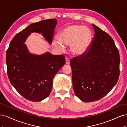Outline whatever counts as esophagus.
Instances as JSON below:
<instances>
[{
	"label": "esophagus",
	"instance_id": "obj_1",
	"mask_svg": "<svg viewBox=\"0 0 127 127\" xmlns=\"http://www.w3.org/2000/svg\"><path fill=\"white\" fill-rule=\"evenodd\" d=\"M66 64H70V60L69 59H66Z\"/></svg>",
	"mask_w": 127,
	"mask_h": 127
}]
</instances>
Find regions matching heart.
<instances>
[{
  "instance_id": "obj_1",
  "label": "heart",
  "mask_w": 127,
  "mask_h": 127,
  "mask_svg": "<svg viewBox=\"0 0 127 127\" xmlns=\"http://www.w3.org/2000/svg\"><path fill=\"white\" fill-rule=\"evenodd\" d=\"M59 41L54 44L58 49L63 50L64 45H70L73 54L82 56L85 53L92 40V32L83 25H70L61 30L58 34Z\"/></svg>"
}]
</instances>
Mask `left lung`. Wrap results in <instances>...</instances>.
<instances>
[{
  "label": "left lung",
  "instance_id": "1",
  "mask_svg": "<svg viewBox=\"0 0 127 127\" xmlns=\"http://www.w3.org/2000/svg\"><path fill=\"white\" fill-rule=\"evenodd\" d=\"M95 36L87 52L70 60L73 89L80 100H99L116 85L120 74V56L112 38L92 24Z\"/></svg>",
  "mask_w": 127,
  "mask_h": 127
}]
</instances>
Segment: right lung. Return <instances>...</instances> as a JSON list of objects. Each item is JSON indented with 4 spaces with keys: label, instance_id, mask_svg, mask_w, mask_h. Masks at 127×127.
Returning a JSON list of instances; mask_svg holds the SVG:
<instances>
[{
    "label": "right lung",
    "instance_id": "right-lung-1",
    "mask_svg": "<svg viewBox=\"0 0 127 127\" xmlns=\"http://www.w3.org/2000/svg\"><path fill=\"white\" fill-rule=\"evenodd\" d=\"M57 23L56 19H49L30 24L14 37L6 51L9 81L29 101L39 102L49 96L53 79L65 64V57L49 52L42 55L31 54L24 42L31 33L36 32L41 33L51 43Z\"/></svg>",
    "mask_w": 127,
    "mask_h": 127
}]
</instances>
